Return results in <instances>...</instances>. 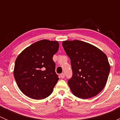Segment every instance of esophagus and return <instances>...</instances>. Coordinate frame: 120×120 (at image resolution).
<instances>
[{"label":"esophagus","mask_w":120,"mask_h":120,"mask_svg":"<svg viewBox=\"0 0 120 120\" xmlns=\"http://www.w3.org/2000/svg\"><path fill=\"white\" fill-rule=\"evenodd\" d=\"M65 77V74L64 73H62L60 74V78H64Z\"/></svg>","instance_id":"1"}]
</instances>
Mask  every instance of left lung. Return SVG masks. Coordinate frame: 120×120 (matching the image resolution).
Masks as SVG:
<instances>
[{"mask_svg":"<svg viewBox=\"0 0 120 120\" xmlns=\"http://www.w3.org/2000/svg\"><path fill=\"white\" fill-rule=\"evenodd\" d=\"M71 60L72 77L68 84L74 95L81 99L94 97L103 90L110 66L107 56L95 46L78 40L62 43Z\"/></svg>","mask_w":120,"mask_h":120,"instance_id":"obj_1","label":"left lung"}]
</instances>
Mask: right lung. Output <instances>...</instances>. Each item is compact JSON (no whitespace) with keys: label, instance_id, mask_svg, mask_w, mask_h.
Instances as JSON below:
<instances>
[{"label":"right lung","instance_id":"obj_1","mask_svg":"<svg viewBox=\"0 0 120 120\" xmlns=\"http://www.w3.org/2000/svg\"><path fill=\"white\" fill-rule=\"evenodd\" d=\"M57 41L43 39L25 48L15 60L14 77L19 89L28 97L43 99L51 95L59 78L53 56Z\"/></svg>","mask_w":120,"mask_h":120}]
</instances>
